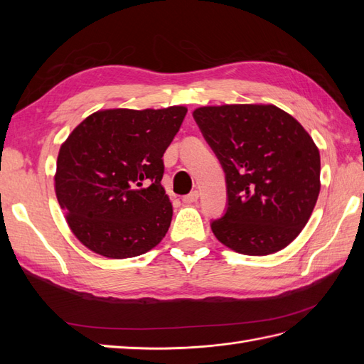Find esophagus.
Returning a JSON list of instances; mask_svg holds the SVG:
<instances>
[{
    "instance_id": "obj_1",
    "label": "esophagus",
    "mask_w": 364,
    "mask_h": 364,
    "mask_svg": "<svg viewBox=\"0 0 364 364\" xmlns=\"http://www.w3.org/2000/svg\"><path fill=\"white\" fill-rule=\"evenodd\" d=\"M199 200V191H191L190 194H186V196H183L182 197V202L183 203H194V202H197Z\"/></svg>"
}]
</instances>
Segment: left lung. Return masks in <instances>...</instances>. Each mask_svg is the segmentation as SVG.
<instances>
[{"mask_svg":"<svg viewBox=\"0 0 364 364\" xmlns=\"http://www.w3.org/2000/svg\"><path fill=\"white\" fill-rule=\"evenodd\" d=\"M193 117L226 178V213L211 223L217 240L252 257L287 247L321 191L313 138L273 105L203 106Z\"/></svg>","mask_w":364,"mask_h":364,"instance_id":"8db88e82","label":"left lung"}]
</instances>
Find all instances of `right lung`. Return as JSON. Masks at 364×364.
I'll list each match as a JSON object with an SVG mask.
<instances>
[{
  "label": "right lung",
  "instance_id": "obj_1",
  "mask_svg": "<svg viewBox=\"0 0 364 364\" xmlns=\"http://www.w3.org/2000/svg\"><path fill=\"white\" fill-rule=\"evenodd\" d=\"M186 107L106 109L77 126L63 142L54 188L73 234L114 259L159 245L173 206L161 185L162 156Z\"/></svg>",
  "mask_w": 364,
  "mask_h": 364
}]
</instances>
